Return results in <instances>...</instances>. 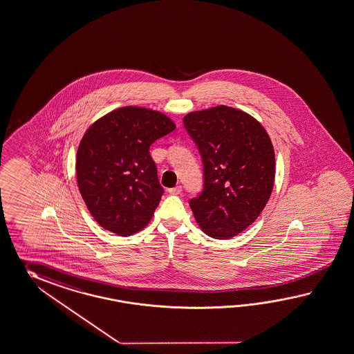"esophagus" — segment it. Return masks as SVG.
<instances>
[{"instance_id":"1","label":"esophagus","mask_w":354,"mask_h":354,"mask_svg":"<svg viewBox=\"0 0 354 354\" xmlns=\"http://www.w3.org/2000/svg\"><path fill=\"white\" fill-rule=\"evenodd\" d=\"M181 190H183V187H181V185H178V187H175V188H170V189H169V193L176 196V194H180Z\"/></svg>"}]
</instances>
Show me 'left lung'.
Listing matches in <instances>:
<instances>
[{
    "instance_id": "obj_1",
    "label": "left lung",
    "mask_w": 354,
    "mask_h": 354,
    "mask_svg": "<svg viewBox=\"0 0 354 354\" xmlns=\"http://www.w3.org/2000/svg\"><path fill=\"white\" fill-rule=\"evenodd\" d=\"M183 124L203 165V189L190 208L211 238H233L254 223L271 196V139L259 121L227 106L188 113Z\"/></svg>"
}]
</instances>
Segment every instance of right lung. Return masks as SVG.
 Masks as SVG:
<instances>
[{"label": "right lung", "mask_w": 354, "mask_h": 354, "mask_svg": "<svg viewBox=\"0 0 354 354\" xmlns=\"http://www.w3.org/2000/svg\"><path fill=\"white\" fill-rule=\"evenodd\" d=\"M174 129L164 113L128 106L86 130L77 153L78 187L106 230L129 236L149 223L165 192L149 147Z\"/></svg>", "instance_id": "right-lung-1"}]
</instances>
